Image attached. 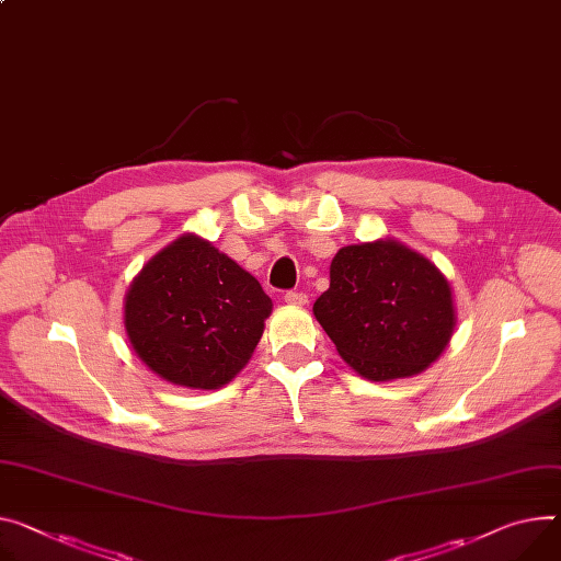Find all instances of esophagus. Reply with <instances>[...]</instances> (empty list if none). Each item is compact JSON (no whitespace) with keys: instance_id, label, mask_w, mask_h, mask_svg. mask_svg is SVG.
Here are the masks:
<instances>
[{"instance_id":"obj_1","label":"esophagus","mask_w":561,"mask_h":561,"mask_svg":"<svg viewBox=\"0 0 561 561\" xmlns=\"http://www.w3.org/2000/svg\"><path fill=\"white\" fill-rule=\"evenodd\" d=\"M285 304L300 308V306L308 304V296H306L304 291H287V294H285Z\"/></svg>"}]
</instances>
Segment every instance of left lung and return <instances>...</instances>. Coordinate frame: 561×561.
Instances as JSON below:
<instances>
[{"instance_id": "left-lung-1", "label": "left lung", "mask_w": 561, "mask_h": 561, "mask_svg": "<svg viewBox=\"0 0 561 561\" xmlns=\"http://www.w3.org/2000/svg\"><path fill=\"white\" fill-rule=\"evenodd\" d=\"M312 312L339 357L370 381L422 373L456 330L451 283L396 238L341 247Z\"/></svg>"}]
</instances>
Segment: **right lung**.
Segmentation results:
<instances>
[{"instance_id": "1", "label": "right lung", "mask_w": 561, "mask_h": 561, "mask_svg": "<svg viewBox=\"0 0 561 561\" xmlns=\"http://www.w3.org/2000/svg\"><path fill=\"white\" fill-rule=\"evenodd\" d=\"M272 298L213 242L182 233L127 287L123 325L135 355L161 379L215 391L251 359Z\"/></svg>"}]
</instances>
